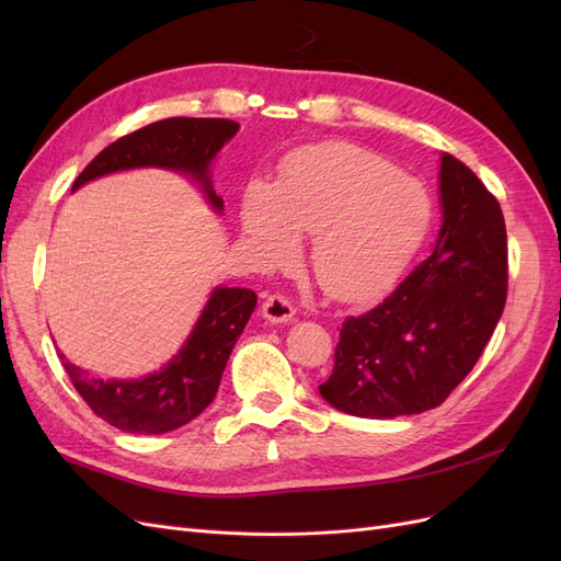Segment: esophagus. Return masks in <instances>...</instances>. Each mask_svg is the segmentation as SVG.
Returning <instances> with one entry per match:
<instances>
[{
    "mask_svg": "<svg viewBox=\"0 0 561 561\" xmlns=\"http://www.w3.org/2000/svg\"><path fill=\"white\" fill-rule=\"evenodd\" d=\"M262 313L271 322H287V320L295 318L297 309L293 307V301L287 299V297H283V295H268L264 299V304H262Z\"/></svg>",
    "mask_w": 561,
    "mask_h": 561,
    "instance_id": "34e87169",
    "label": "esophagus"
}]
</instances>
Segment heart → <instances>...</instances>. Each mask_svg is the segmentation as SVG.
Wrapping results in <instances>:
<instances>
[{"label": "heart", "mask_w": 561, "mask_h": 561, "mask_svg": "<svg viewBox=\"0 0 561 561\" xmlns=\"http://www.w3.org/2000/svg\"><path fill=\"white\" fill-rule=\"evenodd\" d=\"M431 225L423 186L353 145L307 149L278 186L245 190L241 227L266 264L295 257L297 233L313 236L316 280L334 297L379 293L412 260Z\"/></svg>", "instance_id": "heart-1"}]
</instances>
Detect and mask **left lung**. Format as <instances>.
<instances>
[{
    "instance_id": "8db88e82",
    "label": "left lung",
    "mask_w": 561,
    "mask_h": 561,
    "mask_svg": "<svg viewBox=\"0 0 561 561\" xmlns=\"http://www.w3.org/2000/svg\"><path fill=\"white\" fill-rule=\"evenodd\" d=\"M443 227L435 250L375 309L348 316L318 390L367 419L443 404L496 330L507 297L505 219L470 168L443 154Z\"/></svg>"
}]
</instances>
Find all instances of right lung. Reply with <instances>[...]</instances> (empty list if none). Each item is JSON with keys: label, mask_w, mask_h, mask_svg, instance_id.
Wrapping results in <instances>:
<instances>
[{"label": "right lung", "mask_w": 561, "mask_h": 561, "mask_svg": "<svg viewBox=\"0 0 561 561\" xmlns=\"http://www.w3.org/2000/svg\"><path fill=\"white\" fill-rule=\"evenodd\" d=\"M236 130L239 124L231 118H163L124 135L100 151L75 180V190L83 182L126 168L163 165L192 173L219 210L225 203L213 192L208 163L233 138ZM254 307H257V295L248 287H217L180 355L147 379L105 381L65 360L62 367L91 412L110 426L138 435L175 431L213 402L229 353Z\"/></svg>", "instance_id": "add662e5"}]
</instances>
